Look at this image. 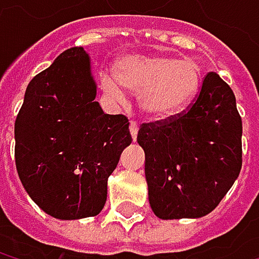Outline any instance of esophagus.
Masks as SVG:
<instances>
[{
    "mask_svg": "<svg viewBox=\"0 0 259 259\" xmlns=\"http://www.w3.org/2000/svg\"><path fill=\"white\" fill-rule=\"evenodd\" d=\"M130 135H132V139L133 141H136V136H138V130H139V127H138V123L136 121H130Z\"/></svg>",
    "mask_w": 259,
    "mask_h": 259,
    "instance_id": "34e87169",
    "label": "esophagus"
}]
</instances>
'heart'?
I'll return each mask as SVG.
<instances>
[{
    "instance_id": "heart-1",
    "label": "heart",
    "mask_w": 259,
    "mask_h": 259,
    "mask_svg": "<svg viewBox=\"0 0 259 259\" xmlns=\"http://www.w3.org/2000/svg\"><path fill=\"white\" fill-rule=\"evenodd\" d=\"M201 82L202 69L195 60L169 55H127L117 63L115 78L102 76L103 91L112 100L123 102L121 87L127 88L138 94L142 112L153 120L180 114L199 91Z\"/></svg>"
}]
</instances>
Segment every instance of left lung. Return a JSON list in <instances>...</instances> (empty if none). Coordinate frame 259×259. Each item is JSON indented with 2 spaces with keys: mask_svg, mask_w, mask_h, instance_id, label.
Masks as SVG:
<instances>
[{
  "mask_svg": "<svg viewBox=\"0 0 259 259\" xmlns=\"http://www.w3.org/2000/svg\"><path fill=\"white\" fill-rule=\"evenodd\" d=\"M241 118L230 85L214 72L187 111L142 124L148 201L160 219H198L213 211L241 169Z\"/></svg>",
  "mask_w": 259,
  "mask_h": 259,
  "instance_id": "8db88e82",
  "label": "left lung"
}]
</instances>
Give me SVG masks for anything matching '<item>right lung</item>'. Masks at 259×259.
<instances>
[{
	"mask_svg": "<svg viewBox=\"0 0 259 259\" xmlns=\"http://www.w3.org/2000/svg\"><path fill=\"white\" fill-rule=\"evenodd\" d=\"M91 60L75 46L28 83L15 123V159L29 198L61 221L102 211L108 179L132 142L129 120L96 102Z\"/></svg>",
	"mask_w": 259,
	"mask_h": 259,
	"instance_id": "1",
	"label": "right lung"
}]
</instances>
